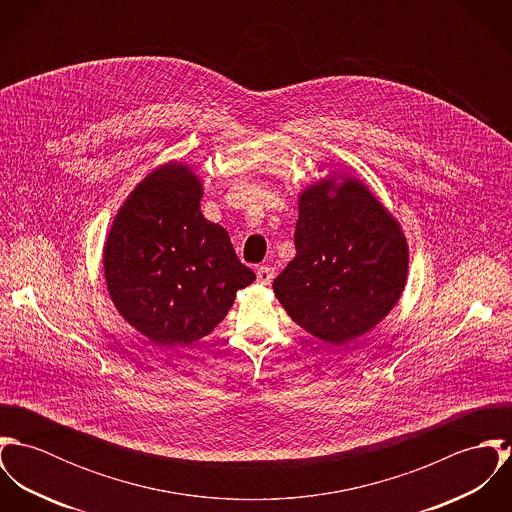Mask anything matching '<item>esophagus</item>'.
Listing matches in <instances>:
<instances>
[{
	"instance_id": "1",
	"label": "esophagus",
	"mask_w": 512,
	"mask_h": 512,
	"mask_svg": "<svg viewBox=\"0 0 512 512\" xmlns=\"http://www.w3.org/2000/svg\"><path fill=\"white\" fill-rule=\"evenodd\" d=\"M256 278H258V284L268 286V284L274 280V268H270V266H260L258 272H256Z\"/></svg>"
}]
</instances>
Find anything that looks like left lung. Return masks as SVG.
I'll return each mask as SVG.
<instances>
[{
	"instance_id": "1",
	"label": "left lung",
	"mask_w": 512,
	"mask_h": 512,
	"mask_svg": "<svg viewBox=\"0 0 512 512\" xmlns=\"http://www.w3.org/2000/svg\"><path fill=\"white\" fill-rule=\"evenodd\" d=\"M341 179L301 193L295 258L274 280L293 321L331 345L351 343L380 323L408 276L400 224L361 181Z\"/></svg>"
}]
</instances>
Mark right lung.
Wrapping results in <instances>:
<instances>
[{
  "mask_svg": "<svg viewBox=\"0 0 512 512\" xmlns=\"http://www.w3.org/2000/svg\"><path fill=\"white\" fill-rule=\"evenodd\" d=\"M201 197L203 185L187 165H161L126 199L104 246L116 309L163 347L209 335L236 292L256 280L228 232L203 217Z\"/></svg>",
  "mask_w": 512,
  "mask_h": 512,
  "instance_id": "1",
  "label": "right lung"
}]
</instances>
